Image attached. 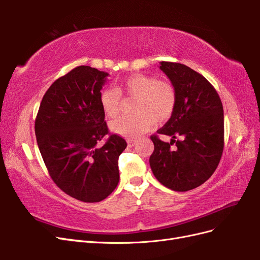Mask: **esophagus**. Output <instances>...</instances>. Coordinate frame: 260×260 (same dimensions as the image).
Returning <instances> with one entry per match:
<instances>
[{
	"label": "esophagus",
	"mask_w": 260,
	"mask_h": 260,
	"mask_svg": "<svg viewBox=\"0 0 260 260\" xmlns=\"http://www.w3.org/2000/svg\"><path fill=\"white\" fill-rule=\"evenodd\" d=\"M137 144V140H128V146L129 147H133V146H135Z\"/></svg>",
	"instance_id": "obj_1"
}]
</instances>
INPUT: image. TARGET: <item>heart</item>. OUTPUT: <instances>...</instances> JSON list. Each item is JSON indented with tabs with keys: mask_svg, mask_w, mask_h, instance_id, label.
I'll return each mask as SVG.
<instances>
[{
	"mask_svg": "<svg viewBox=\"0 0 260 260\" xmlns=\"http://www.w3.org/2000/svg\"><path fill=\"white\" fill-rule=\"evenodd\" d=\"M121 93L136 98L133 115L120 116L111 122V129L124 137L137 138L151 129L153 123L166 121L174 113L177 103L175 85L167 80H157L145 74L132 75L119 88H106L101 93L100 103L104 114L114 118L121 106Z\"/></svg>",
	"mask_w": 260,
	"mask_h": 260,
	"instance_id": "b5f03b06",
	"label": "heart"
}]
</instances>
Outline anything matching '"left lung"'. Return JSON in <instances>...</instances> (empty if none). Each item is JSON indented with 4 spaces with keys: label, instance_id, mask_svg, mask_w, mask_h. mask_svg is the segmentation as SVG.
Returning <instances> with one entry per match:
<instances>
[{
    "label": "left lung",
    "instance_id": "left-lung-1",
    "mask_svg": "<svg viewBox=\"0 0 260 260\" xmlns=\"http://www.w3.org/2000/svg\"><path fill=\"white\" fill-rule=\"evenodd\" d=\"M159 68L175 85L177 103L170 119L157 130L158 135L171 137L170 143L151 136L154 152L149 165L162 185L190 191L207 181L221 159L223 107L216 89L195 70L171 61H160Z\"/></svg>",
    "mask_w": 260,
    "mask_h": 260
}]
</instances>
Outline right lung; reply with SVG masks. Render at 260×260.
<instances>
[{
  "label": "right lung",
  "mask_w": 260,
  "mask_h": 260,
  "mask_svg": "<svg viewBox=\"0 0 260 260\" xmlns=\"http://www.w3.org/2000/svg\"><path fill=\"white\" fill-rule=\"evenodd\" d=\"M107 76L90 66L70 70L45 92L35 122L38 146L54 183L84 203L103 201L115 190L118 158L127 147L123 138L109 133L104 120L100 96Z\"/></svg>",
  "instance_id": "1"
}]
</instances>
